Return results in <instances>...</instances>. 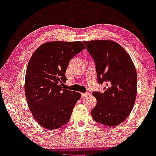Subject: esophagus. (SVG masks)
<instances>
[{"instance_id":"esophagus-1","label":"esophagus","mask_w":156,"mask_h":156,"mask_svg":"<svg viewBox=\"0 0 156 156\" xmlns=\"http://www.w3.org/2000/svg\"><path fill=\"white\" fill-rule=\"evenodd\" d=\"M89 95V93L88 92H86V93H83V94H82V97L83 98H85L87 96Z\"/></svg>"}]
</instances>
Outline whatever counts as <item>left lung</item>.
<instances>
[{"instance_id":"obj_1","label":"left lung","mask_w":156,"mask_h":156,"mask_svg":"<svg viewBox=\"0 0 156 156\" xmlns=\"http://www.w3.org/2000/svg\"><path fill=\"white\" fill-rule=\"evenodd\" d=\"M94 60L99 84L106 82L105 91L93 92L97 100L93 119L101 125L116 126L130 115L137 93V73L130 55L116 42H83Z\"/></svg>"}]
</instances>
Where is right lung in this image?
I'll list each match as a JSON object with an SVG mask.
<instances>
[{"label": "right lung", "instance_id": "obj_1", "mask_svg": "<svg viewBox=\"0 0 156 156\" xmlns=\"http://www.w3.org/2000/svg\"><path fill=\"white\" fill-rule=\"evenodd\" d=\"M80 41L48 42L34 52L25 79L26 100L34 119L48 130L69 122L80 93L63 89L66 71L71 59L85 49Z\"/></svg>", "mask_w": 156, "mask_h": 156}]
</instances>
